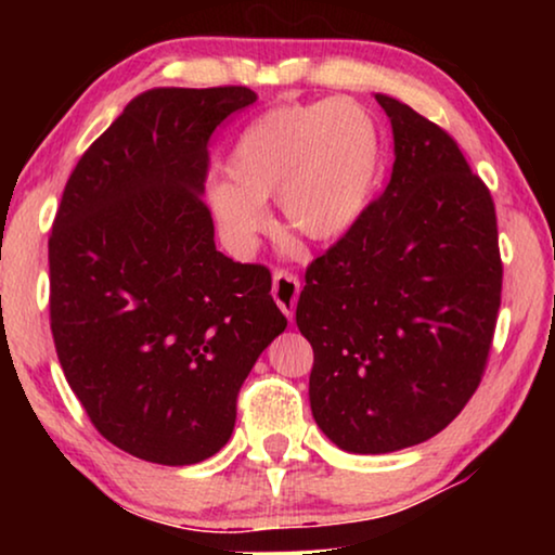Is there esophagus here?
Returning <instances> with one entry per match:
<instances>
[{
    "label": "esophagus",
    "instance_id": "obj_1",
    "mask_svg": "<svg viewBox=\"0 0 555 555\" xmlns=\"http://www.w3.org/2000/svg\"><path fill=\"white\" fill-rule=\"evenodd\" d=\"M298 295H300V280L298 275L287 270H278L275 278H272V298L280 306V310L291 318L295 315V306H298Z\"/></svg>",
    "mask_w": 555,
    "mask_h": 555
}]
</instances>
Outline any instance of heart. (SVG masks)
Wrapping results in <instances>:
<instances>
[{"mask_svg":"<svg viewBox=\"0 0 555 555\" xmlns=\"http://www.w3.org/2000/svg\"><path fill=\"white\" fill-rule=\"evenodd\" d=\"M207 186L224 240L245 253L268 230L264 202L275 196L285 224L310 242L346 237L366 215L382 173V133L351 98L280 103L242 128Z\"/></svg>","mask_w":555,"mask_h":555,"instance_id":"1","label":"heart"}]
</instances>
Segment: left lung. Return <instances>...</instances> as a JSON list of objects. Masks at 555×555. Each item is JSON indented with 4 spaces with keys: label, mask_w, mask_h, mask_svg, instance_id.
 <instances>
[{
    "label": "left lung",
    "mask_w": 555,
    "mask_h": 555,
    "mask_svg": "<svg viewBox=\"0 0 555 555\" xmlns=\"http://www.w3.org/2000/svg\"><path fill=\"white\" fill-rule=\"evenodd\" d=\"M393 131L384 194L306 270L295 323L313 346L310 409L340 450L427 442L477 386L503 260L490 189L444 128L376 95Z\"/></svg>",
    "instance_id": "obj_1"
}]
</instances>
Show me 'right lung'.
<instances>
[{"label": "right lung", "instance_id": "right-lung-1", "mask_svg": "<svg viewBox=\"0 0 555 555\" xmlns=\"http://www.w3.org/2000/svg\"><path fill=\"white\" fill-rule=\"evenodd\" d=\"M257 95L154 88L80 156L50 234V328L93 427L133 457L194 465L232 437L237 393L285 331L270 270L215 247L209 139Z\"/></svg>", "mask_w": 555, "mask_h": 555}]
</instances>
